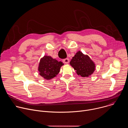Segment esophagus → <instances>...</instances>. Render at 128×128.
<instances>
[{
  "instance_id": "esophagus-1",
  "label": "esophagus",
  "mask_w": 128,
  "mask_h": 128,
  "mask_svg": "<svg viewBox=\"0 0 128 128\" xmlns=\"http://www.w3.org/2000/svg\"><path fill=\"white\" fill-rule=\"evenodd\" d=\"M63 62L65 64H68L69 62V59L68 58H66V59L63 60Z\"/></svg>"
}]
</instances>
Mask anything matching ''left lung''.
Listing matches in <instances>:
<instances>
[{"instance_id": "8db88e82", "label": "left lung", "mask_w": 128, "mask_h": 128, "mask_svg": "<svg viewBox=\"0 0 128 128\" xmlns=\"http://www.w3.org/2000/svg\"><path fill=\"white\" fill-rule=\"evenodd\" d=\"M70 64L77 74L82 77H88L94 72L95 68L94 63L87 55H84L82 52L79 51L72 58Z\"/></svg>"}]
</instances>
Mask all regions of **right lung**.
Masks as SVG:
<instances>
[{
  "mask_svg": "<svg viewBox=\"0 0 128 128\" xmlns=\"http://www.w3.org/2000/svg\"><path fill=\"white\" fill-rule=\"evenodd\" d=\"M63 65L61 61L58 62L50 56H44L39 64L40 74L46 80H50L58 74L61 67Z\"/></svg>",
  "mask_w": 128,
  "mask_h": 128,
  "instance_id": "add662e5",
  "label": "right lung"
}]
</instances>
